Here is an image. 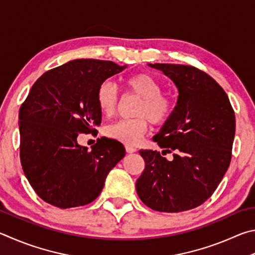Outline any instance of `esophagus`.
I'll return each instance as SVG.
<instances>
[{"instance_id": "obj_1", "label": "esophagus", "mask_w": 255, "mask_h": 255, "mask_svg": "<svg viewBox=\"0 0 255 255\" xmlns=\"http://www.w3.org/2000/svg\"><path fill=\"white\" fill-rule=\"evenodd\" d=\"M125 150H127L128 153H133V152H135V151H136V149L134 148V146L128 145V144L125 145Z\"/></svg>"}]
</instances>
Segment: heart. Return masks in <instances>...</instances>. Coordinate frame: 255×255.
<instances>
[{
    "label": "heart",
    "instance_id": "obj_1",
    "mask_svg": "<svg viewBox=\"0 0 255 255\" xmlns=\"http://www.w3.org/2000/svg\"><path fill=\"white\" fill-rule=\"evenodd\" d=\"M128 91L141 97L134 119H122L106 128L111 139L127 144H136L148 130V120L153 124H163L170 119L175 104L169 96L162 94V86L153 76L137 74L125 79ZM96 102L101 113L111 116L118 107L119 94L115 85L104 82L97 89Z\"/></svg>",
    "mask_w": 255,
    "mask_h": 255
}]
</instances>
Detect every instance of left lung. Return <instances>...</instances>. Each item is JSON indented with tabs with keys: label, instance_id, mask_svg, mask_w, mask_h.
<instances>
[{
	"label": "left lung",
	"instance_id": "8db88e82",
	"mask_svg": "<svg viewBox=\"0 0 255 255\" xmlns=\"http://www.w3.org/2000/svg\"><path fill=\"white\" fill-rule=\"evenodd\" d=\"M149 66L168 76L179 92L170 119L153 136L163 152H173V160L141 150L145 168L136 180V193L154 211H189L211 197L229 169L235 114L224 89L196 67Z\"/></svg>",
	"mask_w": 255,
	"mask_h": 255
}]
</instances>
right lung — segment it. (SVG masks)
Masks as SVG:
<instances>
[{
    "instance_id": "obj_1",
    "label": "right lung",
    "mask_w": 255,
    "mask_h": 255,
    "mask_svg": "<svg viewBox=\"0 0 255 255\" xmlns=\"http://www.w3.org/2000/svg\"><path fill=\"white\" fill-rule=\"evenodd\" d=\"M125 68L113 61L76 59L33 84L19 112L20 158L26 179L46 203L64 209L92 203L123 159L119 141L103 136L88 150L77 136L96 131L102 121L97 89Z\"/></svg>"
}]
</instances>
